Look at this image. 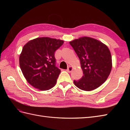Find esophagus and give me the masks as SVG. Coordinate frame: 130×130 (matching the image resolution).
<instances>
[{
    "instance_id": "obj_1",
    "label": "esophagus",
    "mask_w": 130,
    "mask_h": 130,
    "mask_svg": "<svg viewBox=\"0 0 130 130\" xmlns=\"http://www.w3.org/2000/svg\"><path fill=\"white\" fill-rule=\"evenodd\" d=\"M72 70H73V68L71 67V66H69V67L68 68L67 70V72H68V73H71V71H72Z\"/></svg>"
}]
</instances>
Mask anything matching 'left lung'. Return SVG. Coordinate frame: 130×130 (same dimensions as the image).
<instances>
[{
  "mask_svg": "<svg viewBox=\"0 0 130 130\" xmlns=\"http://www.w3.org/2000/svg\"><path fill=\"white\" fill-rule=\"evenodd\" d=\"M80 61L84 75L74 83L80 89L93 90L106 81L112 63L108 47L94 38L83 37L69 42Z\"/></svg>",
  "mask_w": 130,
  "mask_h": 130,
  "instance_id": "1",
  "label": "left lung"
}]
</instances>
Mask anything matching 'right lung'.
I'll return each instance as SVG.
<instances>
[{
	"mask_svg": "<svg viewBox=\"0 0 130 130\" xmlns=\"http://www.w3.org/2000/svg\"><path fill=\"white\" fill-rule=\"evenodd\" d=\"M63 41L40 37L29 41L19 56V66L24 78L32 86L41 90L53 88L61 70L56 67L55 52Z\"/></svg>",
	"mask_w": 130,
	"mask_h": 130,
	"instance_id": "right-lung-1",
	"label": "right lung"
}]
</instances>
